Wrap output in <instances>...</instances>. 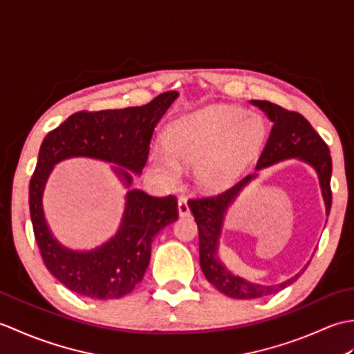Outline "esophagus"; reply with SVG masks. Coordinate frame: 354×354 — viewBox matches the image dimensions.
<instances>
[{
    "label": "esophagus",
    "mask_w": 354,
    "mask_h": 354,
    "mask_svg": "<svg viewBox=\"0 0 354 354\" xmlns=\"http://www.w3.org/2000/svg\"><path fill=\"white\" fill-rule=\"evenodd\" d=\"M178 213L181 217H189L190 216V207H189V202H187V199L181 198L178 201Z\"/></svg>",
    "instance_id": "1"
}]
</instances>
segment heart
<instances>
[{"instance_id":"heart-1","label":"heart","mask_w":354,"mask_h":354,"mask_svg":"<svg viewBox=\"0 0 354 354\" xmlns=\"http://www.w3.org/2000/svg\"><path fill=\"white\" fill-rule=\"evenodd\" d=\"M260 129L261 120L246 109H202L175 120L165 135L169 150H153L150 161L169 183L179 181L185 164L204 189H225L242 173Z\"/></svg>"}]
</instances>
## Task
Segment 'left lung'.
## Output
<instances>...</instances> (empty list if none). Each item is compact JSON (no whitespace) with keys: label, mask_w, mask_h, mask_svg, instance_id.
<instances>
[{"label":"left lung","mask_w":354,"mask_h":354,"mask_svg":"<svg viewBox=\"0 0 354 354\" xmlns=\"http://www.w3.org/2000/svg\"><path fill=\"white\" fill-rule=\"evenodd\" d=\"M251 103L265 112L272 123V129H270L266 146L259 158L255 170L259 171L277 164L278 161L290 160V158H297V160L309 164L318 175L322 199L326 204V214L328 216L330 207H332V190H330L332 156H330V150L326 142L322 141L310 123L298 112L288 111L266 100H251ZM257 171L245 176L242 181L223 193L189 201L190 212L194 216L199 230V263L202 272L217 290L237 299H254L272 295V293H277L278 290L288 288L293 281H297L298 277L307 268L306 265L289 280L268 286L248 281L245 278L232 274L223 265L219 255V243L225 216H227L228 208L234 204L240 192L259 176Z\"/></svg>","instance_id":"1"}]
</instances>
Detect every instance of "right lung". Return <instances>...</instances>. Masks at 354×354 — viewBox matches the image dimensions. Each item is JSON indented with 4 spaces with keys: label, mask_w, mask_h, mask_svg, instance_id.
Here are the masks:
<instances>
[{
    "label": "right lung",
    "mask_w": 354,
    "mask_h": 354,
    "mask_svg": "<svg viewBox=\"0 0 354 354\" xmlns=\"http://www.w3.org/2000/svg\"><path fill=\"white\" fill-rule=\"evenodd\" d=\"M176 91L162 93L145 106L76 112L44 138L28 185V205L36 243L45 266L65 288L93 299L122 298L132 292L150 261L155 236L178 219L175 196L155 198L131 189L145 169L156 124ZM94 157L111 166L128 189L116 234L89 252L64 247L44 219L41 198L54 165L68 157Z\"/></svg>",
    "instance_id": "add662e5"
}]
</instances>
